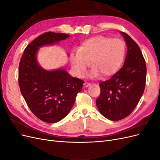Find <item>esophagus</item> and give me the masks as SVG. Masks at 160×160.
Returning a JSON list of instances; mask_svg holds the SVG:
<instances>
[{"mask_svg": "<svg viewBox=\"0 0 160 160\" xmlns=\"http://www.w3.org/2000/svg\"><path fill=\"white\" fill-rule=\"evenodd\" d=\"M83 85H84V88H88V87L91 85V83H88V82H85Z\"/></svg>", "mask_w": 160, "mask_h": 160, "instance_id": "34e87169", "label": "esophagus"}]
</instances>
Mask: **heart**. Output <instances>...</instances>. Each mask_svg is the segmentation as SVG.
<instances>
[{"instance_id": "1", "label": "heart", "mask_w": 160, "mask_h": 160, "mask_svg": "<svg viewBox=\"0 0 160 160\" xmlns=\"http://www.w3.org/2000/svg\"><path fill=\"white\" fill-rule=\"evenodd\" d=\"M125 55V44L119 38L98 35L84 41L71 54L72 70L83 77L89 65L93 67L89 76L98 78L114 75L122 67Z\"/></svg>"}]
</instances>
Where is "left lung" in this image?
<instances>
[{
    "instance_id": "1",
    "label": "left lung",
    "mask_w": 160,
    "mask_h": 160,
    "mask_svg": "<svg viewBox=\"0 0 160 160\" xmlns=\"http://www.w3.org/2000/svg\"><path fill=\"white\" fill-rule=\"evenodd\" d=\"M120 33L128 47L124 65L110 79L99 83L101 93L96 100L99 112L111 121L121 120L132 113L146 86V65L142 52L128 35Z\"/></svg>"
}]
</instances>
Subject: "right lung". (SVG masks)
I'll list each match as a JSON object with an SVG mask.
<instances>
[{
	"label": "right lung",
	"mask_w": 160,
	"mask_h": 160,
	"mask_svg": "<svg viewBox=\"0 0 160 160\" xmlns=\"http://www.w3.org/2000/svg\"><path fill=\"white\" fill-rule=\"evenodd\" d=\"M69 36L52 32L38 36L26 47L19 64L21 94L32 113L47 123L58 122L68 115L84 81L72 77L62 67L43 69L37 61V52L39 48L54 45Z\"/></svg>",
	"instance_id": "add662e5"
}]
</instances>
